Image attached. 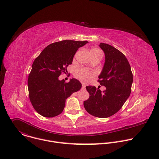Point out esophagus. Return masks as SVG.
<instances>
[{
    "instance_id": "1",
    "label": "esophagus",
    "mask_w": 159,
    "mask_h": 159,
    "mask_svg": "<svg viewBox=\"0 0 159 159\" xmlns=\"http://www.w3.org/2000/svg\"><path fill=\"white\" fill-rule=\"evenodd\" d=\"M82 88L83 89H85V85L84 84H82Z\"/></svg>"
}]
</instances>
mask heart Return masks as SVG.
Returning <instances> with one entry per match:
<instances>
[{"label": "heart", "instance_id": "b5f03b06", "mask_svg": "<svg viewBox=\"0 0 159 159\" xmlns=\"http://www.w3.org/2000/svg\"><path fill=\"white\" fill-rule=\"evenodd\" d=\"M90 53H102L101 51L98 48H93L90 50ZM94 75V73L90 72L84 68H79L75 70V76L84 82H89L92 80Z\"/></svg>", "mask_w": 159, "mask_h": 159}]
</instances>
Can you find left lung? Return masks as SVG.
I'll list each match as a JSON object with an SVG mask.
<instances>
[{
	"instance_id": "obj_1",
	"label": "left lung",
	"mask_w": 159,
	"mask_h": 159,
	"mask_svg": "<svg viewBox=\"0 0 159 159\" xmlns=\"http://www.w3.org/2000/svg\"><path fill=\"white\" fill-rule=\"evenodd\" d=\"M105 53V63L98 80L106 87L102 92L99 88L86 87L89 98L84 102L85 110L95 117L104 118L116 113L129 98L131 91L133 74L128 60L120 50L101 43Z\"/></svg>"
}]
</instances>
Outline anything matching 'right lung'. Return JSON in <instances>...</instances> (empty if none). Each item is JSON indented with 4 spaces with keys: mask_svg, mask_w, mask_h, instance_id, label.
<instances>
[{
    "mask_svg": "<svg viewBox=\"0 0 159 159\" xmlns=\"http://www.w3.org/2000/svg\"><path fill=\"white\" fill-rule=\"evenodd\" d=\"M87 41L63 40L49 44L36 58L28 76L29 98L39 114L53 118L62 112L66 99L82 87L77 79L66 82L58 77L67 72L74 55Z\"/></svg>",
    "mask_w": 159,
    "mask_h": 159,
    "instance_id": "1",
    "label": "right lung"
}]
</instances>
